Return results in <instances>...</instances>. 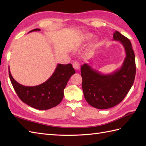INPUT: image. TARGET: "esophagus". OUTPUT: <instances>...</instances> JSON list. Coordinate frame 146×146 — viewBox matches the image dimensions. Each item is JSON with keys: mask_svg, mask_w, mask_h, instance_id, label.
Listing matches in <instances>:
<instances>
[{"mask_svg": "<svg viewBox=\"0 0 146 146\" xmlns=\"http://www.w3.org/2000/svg\"><path fill=\"white\" fill-rule=\"evenodd\" d=\"M73 66L76 70H78L80 68V64L78 61H75L73 63Z\"/></svg>", "mask_w": 146, "mask_h": 146, "instance_id": "obj_1", "label": "esophagus"}]
</instances>
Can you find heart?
Masks as SVG:
<instances>
[{"label":"heart","mask_w":146,"mask_h":146,"mask_svg":"<svg viewBox=\"0 0 146 146\" xmlns=\"http://www.w3.org/2000/svg\"><path fill=\"white\" fill-rule=\"evenodd\" d=\"M93 36H93L92 34H86V35H85L84 36H83V40H85V41H88V40H90L93 38Z\"/></svg>","instance_id":"b5f03b06"}]
</instances>
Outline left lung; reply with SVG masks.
<instances>
[{
	"mask_svg": "<svg viewBox=\"0 0 146 146\" xmlns=\"http://www.w3.org/2000/svg\"><path fill=\"white\" fill-rule=\"evenodd\" d=\"M113 40L124 48L126 56L119 69L110 74H102L85 63L81 66L82 88L86 101L98 109H107L122 102L134 83L135 76L134 52L129 39L117 31Z\"/></svg>",
	"mask_w": 146,
	"mask_h": 146,
	"instance_id": "8db88e82",
	"label": "left lung"
}]
</instances>
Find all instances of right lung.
<instances>
[{
    "mask_svg": "<svg viewBox=\"0 0 146 146\" xmlns=\"http://www.w3.org/2000/svg\"><path fill=\"white\" fill-rule=\"evenodd\" d=\"M35 29L29 31H39ZM75 73L71 64H58L51 76L42 84L34 86H24L12 77L9 66V75L18 97L24 103L38 110H48L58 105L64 96V89L68 80Z\"/></svg>",
    "mask_w": 146,
    "mask_h": 146,
    "instance_id": "right-lung-1",
    "label": "right lung"
}]
</instances>
